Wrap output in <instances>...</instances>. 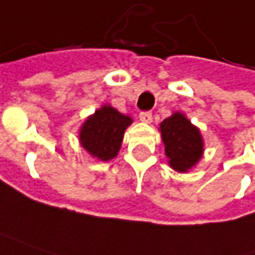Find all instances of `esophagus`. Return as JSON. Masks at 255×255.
I'll use <instances>...</instances> for the list:
<instances>
[{
  "instance_id": "34e87169",
  "label": "esophagus",
  "mask_w": 255,
  "mask_h": 255,
  "mask_svg": "<svg viewBox=\"0 0 255 255\" xmlns=\"http://www.w3.org/2000/svg\"><path fill=\"white\" fill-rule=\"evenodd\" d=\"M139 119L143 123H151L152 122V113L151 112H142V113H139Z\"/></svg>"
}]
</instances>
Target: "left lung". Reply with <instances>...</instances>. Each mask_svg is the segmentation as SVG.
I'll return each mask as SVG.
<instances>
[{
	"instance_id": "obj_1",
	"label": "left lung",
	"mask_w": 255,
	"mask_h": 255,
	"mask_svg": "<svg viewBox=\"0 0 255 255\" xmlns=\"http://www.w3.org/2000/svg\"><path fill=\"white\" fill-rule=\"evenodd\" d=\"M161 137L170 167L178 173H187L203 155V139L200 130L191 125L183 113L175 112L159 125Z\"/></svg>"
}]
</instances>
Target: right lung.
I'll return each instance as SVG.
<instances>
[{
  "mask_svg": "<svg viewBox=\"0 0 255 255\" xmlns=\"http://www.w3.org/2000/svg\"><path fill=\"white\" fill-rule=\"evenodd\" d=\"M133 120L112 106H103L82 123L80 129L81 146L100 161H110L118 155L123 133Z\"/></svg>",
  "mask_w": 255,
  "mask_h": 255,
  "instance_id": "add662e5",
  "label": "right lung"
}]
</instances>
